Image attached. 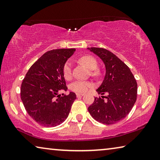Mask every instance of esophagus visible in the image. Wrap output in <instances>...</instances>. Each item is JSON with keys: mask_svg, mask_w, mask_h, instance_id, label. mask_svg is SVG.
Here are the masks:
<instances>
[{"mask_svg": "<svg viewBox=\"0 0 160 160\" xmlns=\"http://www.w3.org/2000/svg\"><path fill=\"white\" fill-rule=\"evenodd\" d=\"M84 96V94L82 93H76V97H82Z\"/></svg>", "mask_w": 160, "mask_h": 160, "instance_id": "34e87169", "label": "esophagus"}]
</instances>
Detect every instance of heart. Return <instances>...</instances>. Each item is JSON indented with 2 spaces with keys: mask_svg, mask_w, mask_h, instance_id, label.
I'll list each match as a JSON object with an SVG mask.
<instances>
[{
  "mask_svg": "<svg viewBox=\"0 0 160 160\" xmlns=\"http://www.w3.org/2000/svg\"><path fill=\"white\" fill-rule=\"evenodd\" d=\"M81 63L84 64L88 68L91 69V75L92 76H97L100 74V71L97 68V61L94 57L91 55H84L78 58ZM63 74L66 80L71 79L72 77V70H71V63L70 61L65 63L63 67ZM93 84L89 81L78 80L73 82L70 86V89L72 91L78 93H84L87 92Z\"/></svg>",
  "mask_w": 160,
  "mask_h": 160,
  "instance_id": "obj_1",
  "label": "heart"
}]
</instances>
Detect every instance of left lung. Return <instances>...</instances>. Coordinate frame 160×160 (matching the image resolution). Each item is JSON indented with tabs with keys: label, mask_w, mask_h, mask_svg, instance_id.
<instances>
[{
	"label": "left lung",
	"mask_w": 160,
	"mask_h": 160,
	"mask_svg": "<svg viewBox=\"0 0 160 160\" xmlns=\"http://www.w3.org/2000/svg\"><path fill=\"white\" fill-rule=\"evenodd\" d=\"M88 49L105 63V78L97 92L102 95L108 94L95 97L88 110L97 121L114 124L125 118L133 107L137 97V83L128 66L112 52L99 48Z\"/></svg>",
	"instance_id": "1"
}]
</instances>
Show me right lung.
Segmentation results:
<instances>
[{"instance_id":"1","label":"right lung","mask_w":160,"mask_h":160,"mask_svg":"<svg viewBox=\"0 0 160 160\" xmlns=\"http://www.w3.org/2000/svg\"><path fill=\"white\" fill-rule=\"evenodd\" d=\"M76 49L50 50L30 67L21 86V99L29 116L41 126L55 127L68 116L76 94L67 88L63 67Z\"/></svg>"}]
</instances>
